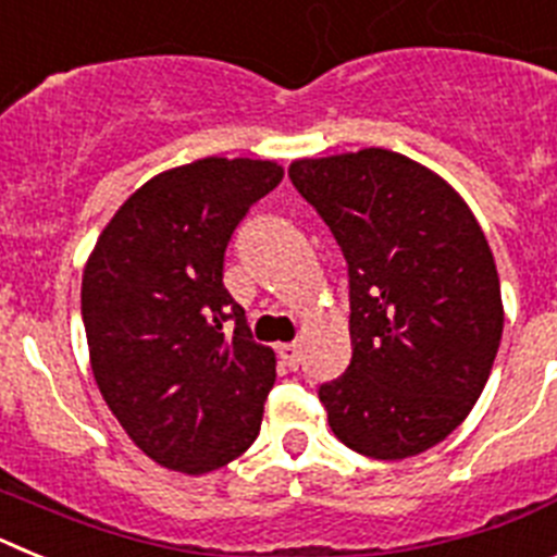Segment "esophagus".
Returning a JSON list of instances; mask_svg holds the SVG:
<instances>
[{
    "label": "esophagus",
    "instance_id": "obj_1",
    "mask_svg": "<svg viewBox=\"0 0 557 557\" xmlns=\"http://www.w3.org/2000/svg\"><path fill=\"white\" fill-rule=\"evenodd\" d=\"M278 357H282V362L289 371H298V366H301V348L295 346V343H282L278 346Z\"/></svg>",
    "mask_w": 557,
    "mask_h": 557
}]
</instances>
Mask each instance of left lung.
Instances as JSON below:
<instances>
[{
    "label": "left lung",
    "instance_id": "left-lung-1",
    "mask_svg": "<svg viewBox=\"0 0 557 557\" xmlns=\"http://www.w3.org/2000/svg\"><path fill=\"white\" fill-rule=\"evenodd\" d=\"M289 181L348 264L351 362L321 385L334 435L405 460L462 424L502 339L494 253L462 198L401 152L301 159Z\"/></svg>",
    "mask_w": 557,
    "mask_h": 557
}]
</instances>
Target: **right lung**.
I'll return each instance as SVG.
<instances>
[{
    "mask_svg": "<svg viewBox=\"0 0 557 557\" xmlns=\"http://www.w3.org/2000/svg\"><path fill=\"white\" fill-rule=\"evenodd\" d=\"M273 161L200 159L136 189L83 270L91 371L150 460L206 474L259 435L275 354L223 284L231 234L282 184Z\"/></svg>",
    "mask_w": 557,
    "mask_h": 557,
    "instance_id": "right-lung-1",
    "label": "right lung"
}]
</instances>
